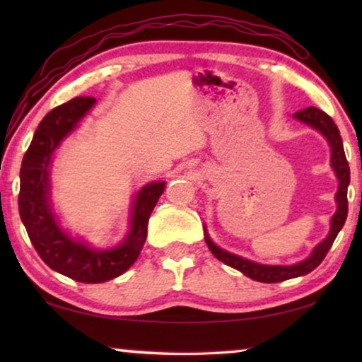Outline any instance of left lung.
I'll return each instance as SVG.
<instances>
[{"label": "left lung", "mask_w": 362, "mask_h": 362, "mask_svg": "<svg viewBox=\"0 0 362 362\" xmlns=\"http://www.w3.org/2000/svg\"><path fill=\"white\" fill-rule=\"evenodd\" d=\"M296 120L306 123V125L313 127L315 130H318L329 143L331 148V166L338 176L339 186L338 192H336V202H338V209H336L333 219H331V229L328 237L323 242H320L315 247L313 252L308 259L298 262L295 265H262L255 264V262L242 259L239 255L230 254V252L222 250L221 247H217L214 242L211 240V237L207 235L204 229L206 244L212 252V255L221 262H224L226 265L232 267V269L242 272V274L249 276V279L255 281H262V284H276V281H284L288 279H296V276L306 275L310 272H313L318 267L323 259L328 254V250L333 245V242L338 235V232L343 229L346 217H348V186H349V165L346 160L343 140H341L338 127L334 125L333 118L326 115L325 112L318 110L315 107H308L305 110H300L295 113Z\"/></svg>", "instance_id": "8db88e82"}]
</instances>
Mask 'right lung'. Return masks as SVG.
I'll return each mask as SVG.
<instances>
[{
	"mask_svg": "<svg viewBox=\"0 0 362 362\" xmlns=\"http://www.w3.org/2000/svg\"><path fill=\"white\" fill-rule=\"evenodd\" d=\"M93 103V97H76L52 108L39 123L19 173V216L31 244L44 264L82 284L112 280L135 264L146 240L148 219L166 186L165 181H156L138 191L132 206L130 230L125 240L113 249H92L62 230L49 201V166L56 148L76 130Z\"/></svg>",
	"mask_w": 362,
	"mask_h": 362,
	"instance_id": "add662e5",
	"label": "right lung"
}]
</instances>
